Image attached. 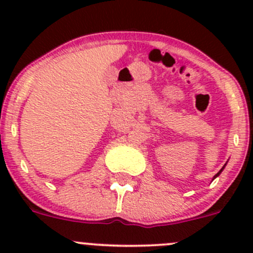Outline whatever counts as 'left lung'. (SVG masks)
<instances>
[{"mask_svg":"<svg viewBox=\"0 0 253 253\" xmlns=\"http://www.w3.org/2000/svg\"><path fill=\"white\" fill-rule=\"evenodd\" d=\"M224 167H225V165H224ZM224 167H223V169H224ZM223 169H221V170H220V171H219V172H218V174H216L215 176H214V178H215V177H216V176H218L219 174H220V172H221V171H223Z\"/></svg>","mask_w":253,"mask_h":253,"instance_id":"left-lung-1","label":"left lung"}]
</instances>
